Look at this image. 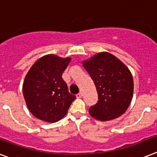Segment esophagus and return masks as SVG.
Returning <instances> with one entry per match:
<instances>
[{
    "label": "esophagus",
    "mask_w": 157,
    "mask_h": 157,
    "mask_svg": "<svg viewBox=\"0 0 157 157\" xmlns=\"http://www.w3.org/2000/svg\"><path fill=\"white\" fill-rule=\"evenodd\" d=\"M81 97H82V94H81V93H79V94H76V98H81Z\"/></svg>",
    "instance_id": "obj_1"
}]
</instances>
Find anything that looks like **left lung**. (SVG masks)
<instances>
[{
	"mask_svg": "<svg viewBox=\"0 0 157 157\" xmlns=\"http://www.w3.org/2000/svg\"><path fill=\"white\" fill-rule=\"evenodd\" d=\"M83 66L96 86L98 101L89 109L98 120H112L123 114L132 100L134 82L130 70L124 63L108 52H101Z\"/></svg>",
	"mask_w": 157,
	"mask_h": 157,
	"instance_id": "left-lung-1",
	"label": "left lung"
}]
</instances>
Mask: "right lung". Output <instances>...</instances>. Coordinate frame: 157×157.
Listing matches in <instances>:
<instances>
[{
    "label": "right lung",
    "mask_w": 157,
    "mask_h": 157,
    "mask_svg": "<svg viewBox=\"0 0 157 157\" xmlns=\"http://www.w3.org/2000/svg\"><path fill=\"white\" fill-rule=\"evenodd\" d=\"M71 58L47 55L39 59L25 76L23 96L31 114L48 123L63 118L76 96L62 78Z\"/></svg>",
    "instance_id": "obj_1"
}]
</instances>
